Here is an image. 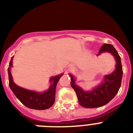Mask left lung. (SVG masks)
Masks as SVG:
<instances>
[{"mask_svg": "<svg viewBox=\"0 0 133 133\" xmlns=\"http://www.w3.org/2000/svg\"><path fill=\"white\" fill-rule=\"evenodd\" d=\"M104 52H110L115 56L116 60V69L112 73L104 77V82L92 91H84L75 84V79L70 75L71 82L70 85L77 94L79 104L84 108H97L104 106L111 101L117 95L121 85L123 77L121 57L110 44H104L100 49L98 55Z\"/></svg>", "mask_w": 133, "mask_h": 133, "instance_id": "1", "label": "left lung"}]
</instances>
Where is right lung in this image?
Listing matches in <instances>:
<instances>
[{
	"instance_id": "1",
	"label": "right lung",
	"mask_w": 133,
	"mask_h": 133,
	"mask_svg": "<svg viewBox=\"0 0 133 133\" xmlns=\"http://www.w3.org/2000/svg\"><path fill=\"white\" fill-rule=\"evenodd\" d=\"M12 58L13 56H12L9 63V66L8 68L9 84L10 89L15 94L16 98L24 105L30 109H36V110H45L52 107L55 101V89H56V84L61 77L63 76V74L56 77H51L50 82L52 83V84L49 90L43 93H39L32 90H26L17 86L13 82L10 70V67L12 65Z\"/></svg>"
}]
</instances>
